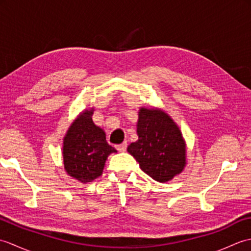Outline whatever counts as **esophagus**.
Masks as SVG:
<instances>
[{
	"mask_svg": "<svg viewBox=\"0 0 251 251\" xmlns=\"http://www.w3.org/2000/svg\"><path fill=\"white\" fill-rule=\"evenodd\" d=\"M115 148H116V150H117V151H120V152H124V151H126V149H127V142L125 141V142L121 143V145H116V146H115Z\"/></svg>",
	"mask_w": 251,
	"mask_h": 251,
	"instance_id": "34e87169",
	"label": "esophagus"
}]
</instances>
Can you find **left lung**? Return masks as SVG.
Instances as JSON below:
<instances>
[{
  "mask_svg": "<svg viewBox=\"0 0 251 251\" xmlns=\"http://www.w3.org/2000/svg\"><path fill=\"white\" fill-rule=\"evenodd\" d=\"M138 140L127 148L140 168L158 182L180 174L185 165L182 135L164 112L141 108L137 124Z\"/></svg>",
  "mask_w": 251,
  "mask_h": 251,
  "instance_id": "1",
  "label": "left lung"
}]
</instances>
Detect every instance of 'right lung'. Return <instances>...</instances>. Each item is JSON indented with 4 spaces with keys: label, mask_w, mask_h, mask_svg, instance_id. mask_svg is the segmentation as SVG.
<instances>
[{
    "label": "right lung",
    "mask_w": 251,
    "mask_h": 251,
    "mask_svg": "<svg viewBox=\"0 0 251 251\" xmlns=\"http://www.w3.org/2000/svg\"><path fill=\"white\" fill-rule=\"evenodd\" d=\"M92 111H85L72 123L63 141V164L71 177L90 182L101 176L105 159L115 149L105 140L104 131L94 124Z\"/></svg>",
    "instance_id": "obj_1"
}]
</instances>
